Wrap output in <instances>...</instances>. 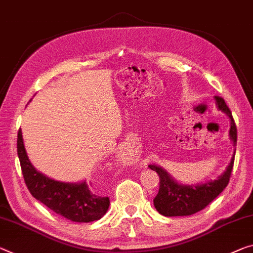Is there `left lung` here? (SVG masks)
<instances>
[{
  "label": "left lung",
  "instance_id": "8db88e82",
  "mask_svg": "<svg viewBox=\"0 0 253 253\" xmlns=\"http://www.w3.org/2000/svg\"><path fill=\"white\" fill-rule=\"evenodd\" d=\"M215 100L217 108L230 118V139L232 140L233 146L235 147L236 140H238V131H236L232 112L221 97L215 96ZM234 156L235 149L225 172L216 180L196 185L178 183L175 180H173V177L163 167L149 165V169L155 170L159 176V191L154 199L155 208L159 213L166 217L190 216L203 211L227 186L233 165H234Z\"/></svg>",
  "mask_w": 253,
  "mask_h": 253
}]
</instances>
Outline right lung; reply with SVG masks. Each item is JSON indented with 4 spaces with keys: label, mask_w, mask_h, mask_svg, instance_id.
I'll list each match as a JSON object with an SVG mask.
<instances>
[{
    "label": "right lung",
    "mask_w": 253,
    "mask_h": 253,
    "mask_svg": "<svg viewBox=\"0 0 253 253\" xmlns=\"http://www.w3.org/2000/svg\"><path fill=\"white\" fill-rule=\"evenodd\" d=\"M17 148L27 188L34 198L50 211L77 223L98 220L106 213L110 207L108 197L91 191L84 181L79 183L61 182L38 172L27 155L21 129L18 132Z\"/></svg>",
    "instance_id": "obj_1"
}]
</instances>
